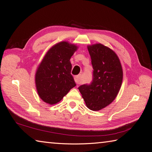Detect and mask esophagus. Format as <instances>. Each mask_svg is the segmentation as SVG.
Instances as JSON below:
<instances>
[{"instance_id":"esophagus-1","label":"esophagus","mask_w":152,"mask_h":152,"mask_svg":"<svg viewBox=\"0 0 152 152\" xmlns=\"http://www.w3.org/2000/svg\"><path fill=\"white\" fill-rule=\"evenodd\" d=\"M75 83L77 84H80L81 83V75H79L77 76H75Z\"/></svg>"}]
</instances>
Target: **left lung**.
Here are the masks:
<instances>
[{"instance_id":"obj_1","label":"left lung","mask_w":152,"mask_h":152,"mask_svg":"<svg viewBox=\"0 0 152 152\" xmlns=\"http://www.w3.org/2000/svg\"><path fill=\"white\" fill-rule=\"evenodd\" d=\"M93 68V80L90 84L78 87L87 107L98 111L115 99L123 79L120 60L113 50L103 44L87 46Z\"/></svg>"}]
</instances>
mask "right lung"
I'll return each mask as SVG.
<instances>
[{
	"instance_id": "right-lung-1",
	"label": "right lung",
	"mask_w": 152,
	"mask_h": 152,
	"mask_svg": "<svg viewBox=\"0 0 152 152\" xmlns=\"http://www.w3.org/2000/svg\"><path fill=\"white\" fill-rule=\"evenodd\" d=\"M77 49L74 44L61 42L45 55L35 74L37 90L44 102L50 104L59 102L76 86L70 59Z\"/></svg>"
}]
</instances>
